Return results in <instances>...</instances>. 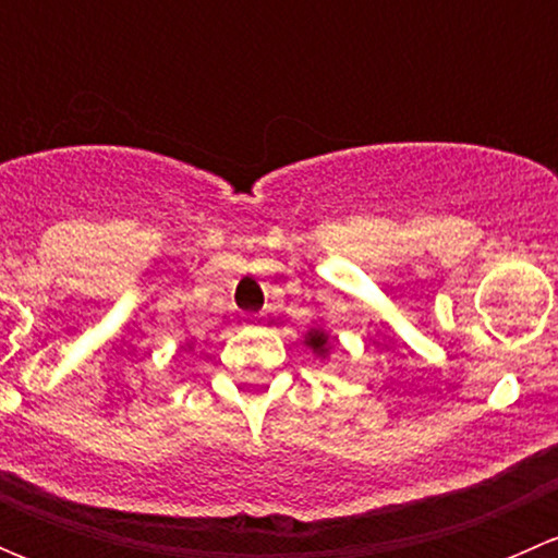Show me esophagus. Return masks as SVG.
Segmentation results:
<instances>
[{
	"instance_id": "1",
	"label": "esophagus",
	"mask_w": 558,
	"mask_h": 558,
	"mask_svg": "<svg viewBox=\"0 0 558 558\" xmlns=\"http://www.w3.org/2000/svg\"><path fill=\"white\" fill-rule=\"evenodd\" d=\"M262 315H245L243 318V326H247V329H251V326H262Z\"/></svg>"
}]
</instances>
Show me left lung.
Segmentation results:
<instances>
[{"mask_svg":"<svg viewBox=\"0 0 558 558\" xmlns=\"http://www.w3.org/2000/svg\"><path fill=\"white\" fill-rule=\"evenodd\" d=\"M305 345L311 348L315 356L326 359V356H329V351H331V337L326 335L324 329H315V326H313V329L305 335Z\"/></svg>","mask_w":558,"mask_h":558,"instance_id":"left-lung-1","label":"left lung"}]
</instances>
